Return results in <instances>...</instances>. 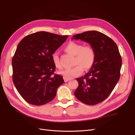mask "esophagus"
Masks as SVG:
<instances>
[{
  "mask_svg": "<svg viewBox=\"0 0 135 135\" xmlns=\"http://www.w3.org/2000/svg\"><path fill=\"white\" fill-rule=\"evenodd\" d=\"M64 81H65V82H68V81H69V79H67V78H64Z\"/></svg>",
  "mask_w": 135,
  "mask_h": 135,
  "instance_id": "1",
  "label": "esophagus"
}]
</instances>
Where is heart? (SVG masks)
<instances>
[{"instance_id": "1", "label": "heart", "mask_w": 135, "mask_h": 135, "mask_svg": "<svg viewBox=\"0 0 135 135\" xmlns=\"http://www.w3.org/2000/svg\"><path fill=\"white\" fill-rule=\"evenodd\" d=\"M65 50L69 54L75 56L74 65L75 66L67 68L60 71L64 78L71 79L82 74L83 68L85 70L90 69L95 62V52L93 48L89 46H84L82 44L71 42L65 47ZM53 63L57 68H61V64L58 54L54 52L52 55Z\"/></svg>"}]
</instances>
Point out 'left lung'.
Returning <instances> with one entry per match:
<instances>
[{
    "label": "left lung",
    "mask_w": 135,
    "mask_h": 135,
    "mask_svg": "<svg viewBox=\"0 0 135 135\" xmlns=\"http://www.w3.org/2000/svg\"><path fill=\"white\" fill-rule=\"evenodd\" d=\"M73 39L88 43L96 55L90 70L76 79L79 85L74 95L87 105L99 104L110 95L120 78L122 62L119 50L111 38L97 31L76 34Z\"/></svg>",
    "instance_id": "obj_1"
}]
</instances>
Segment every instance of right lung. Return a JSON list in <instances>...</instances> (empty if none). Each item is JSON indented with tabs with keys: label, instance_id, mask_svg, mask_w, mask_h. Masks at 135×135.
Segmentation results:
<instances>
[{
	"label": "right lung",
	"instance_id": "obj_1",
	"mask_svg": "<svg viewBox=\"0 0 135 135\" xmlns=\"http://www.w3.org/2000/svg\"><path fill=\"white\" fill-rule=\"evenodd\" d=\"M68 36L39 31L27 35L18 44L12 61V79L28 103L40 106L49 103L64 83L62 76L54 74L52 55Z\"/></svg>",
	"mask_w": 135,
	"mask_h": 135
}]
</instances>
